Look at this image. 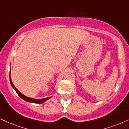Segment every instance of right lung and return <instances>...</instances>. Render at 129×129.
I'll list each match as a JSON object with an SVG mask.
<instances>
[{"label": "right lung", "mask_w": 129, "mask_h": 129, "mask_svg": "<svg viewBox=\"0 0 129 129\" xmlns=\"http://www.w3.org/2000/svg\"><path fill=\"white\" fill-rule=\"evenodd\" d=\"M10 75H11V71H10V72H9V79H10V82H11V86H12V88L15 90V91L17 92V93L18 94V96H20L21 99H23V100H24L25 101L27 102H31V103H44V102H45L46 101H47V100L50 99V98H52V96H51V97H49V98H47L41 99H36L28 98V97L24 96V95L23 94L21 93L19 90H17V88H15V87L14 86L13 83H12V80H11V78L10 77Z\"/></svg>", "instance_id": "obj_1"}]
</instances>
